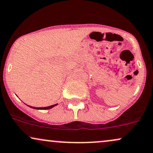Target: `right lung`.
Segmentation results:
<instances>
[{"mask_svg": "<svg viewBox=\"0 0 153 153\" xmlns=\"http://www.w3.org/2000/svg\"><path fill=\"white\" fill-rule=\"evenodd\" d=\"M58 104H53V105H51V106H49V107H31V106H29V107L32 108V109H42V110H44V109H51V108H53V107H55V106H56Z\"/></svg>", "mask_w": 153, "mask_h": 153, "instance_id": "add662e5", "label": "right lung"}]
</instances>
